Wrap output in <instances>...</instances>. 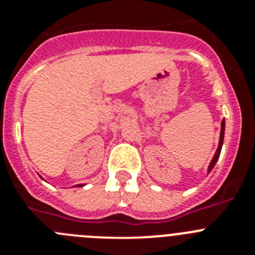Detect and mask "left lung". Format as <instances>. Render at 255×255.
Listing matches in <instances>:
<instances>
[{"label": "left lung", "mask_w": 255, "mask_h": 255, "mask_svg": "<svg viewBox=\"0 0 255 255\" xmlns=\"http://www.w3.org/2000/svg\"><path fill=\"white\" fill-rule=\"evenodd\" d=\"M224 135H225V120H222V124H221V136H220V144H218V148L215 153V157L209 163V167H208V172H211V170L215 167L216 162H217L218 157H220V153H221V148H222V143H224Z\"/></svg>", "instance_id": "left-lung-1"}]
</instances>
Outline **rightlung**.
Segmentation results:
<instances>
[{"label":"right lung","instance_id":"right-lung-1","mask_svg":"<svg viewBox=\"0 0 255 255\" xmlns=\"http://www.w3.org/2000/svg\"><path fill=\"white\" fill-rule=\"evenodd\" d=\"M76 186H82V185H76Z\"/></svg>","mask_w":255,"mask_h":255}]
</instances>
